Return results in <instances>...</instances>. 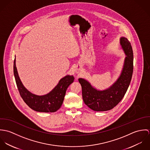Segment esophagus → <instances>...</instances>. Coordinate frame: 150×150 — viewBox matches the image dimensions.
Segmentation results:
<instances>
[{
  "label": "esophagus",
  "instance_id": "34e87169",
  "mask_svg": "<svg viewBox=\"0 0 150 150\" xmlns=\"http://www.w3.org/2000/svg\"><path fill=\"white\" fill-rule=\"evenodd\" d=\"M81 69H82V66H81V65L77 66V67H76V69H75V71H76V73H80V72L81 71Z\"/></svg>",
  "mask_w": 150,
  "mask_h": 150
}]
</instances>
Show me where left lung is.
I'll return each mask as SVG.
<instances>
[{
	"label": "left lung",
	"instance_id": "obj_1",
	"mask_svg": "<svg viewBox=\"0 0 150 150\" xmlns=\"http://www.w3.org/2000/svg\"><path fill=\"white\" fill-rule=\"evenodd\" d=\"M120 44L127 57L122 73L112 86L106 90L98 91L86 80L79 79L82 87L84 103L94 111H104L113 108L122 99L128 88L133 69V50L131 44L127 38H121Z\"/></svg>",
	"mask_w": 150,
	"mask_h": 150
}]
</instances>
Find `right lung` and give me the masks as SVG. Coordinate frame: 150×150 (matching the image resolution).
<instances>
[{
	"label": "right lung",
	"instance_id": "1",
	"mask_svg": "<svg viewBox=\"0 0 150 150\" xmlns=\"http://www.w3.org/2000/svg\"><path fill=\"white\" fill-rule=\"evenodd\" d=\"M13 68L16 84L22 99L30 108L39 112L57 111L63 103L67 88L74 81L73 76H66L61 79L58 85L50 93L43 96H38L28 91L22 84L16 66V58Z\"/></svg>",
	"mask_w": 150,
	"mask_h": 150
}]
</instances>
